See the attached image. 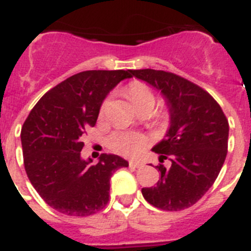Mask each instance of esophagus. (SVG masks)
Here are the masks:
<instances>
[{"instance_id": "34e87169", "label": "esophagus", "mask_w": 251, "mask_h": 251, "mask_svg": "<svg viewBox=\"0 0 251 251\" xmlns=\"http://www.w3.org/2000/svg\"><path fill=\"white\" fill-rule=\"evenodd\" d=\"M128 165H130V167H131V168H140V167H143V164H141L140 162H138V160H130V162H128Z\"/></svg>"}]
</instances>
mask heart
Segmentation results:
<instances>
[{
  "label": "heart",
  "instance_id": "1",
  "mask_svg": "<svg viewBox=\"0 0 251 251\" xmlns=\"http://www.w3.org/2000/svg\"><path fill=\"white\" fill-rule=\"evenodd\" d=\"M127 97L134 104V107H139L145 102H154V95L143 83H134L128 87ZM107 106V101L102 106V111ZM110 145L115 151L124 155H138L148 145V138L136 132H116L110 138Z\"/></svg>",
  "mask_w": 251,
  "mask_h": 251
}]
</instances>
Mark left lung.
Listing matches in <instances>:
<instances>
[{"mask_svg": "<svg viewBox=\"0 0 251 251\" xmlns=\"http://www.w3.org/2000/svg\"><path fill=\"white\" fill-rule=\"evenodd\" d=\"M162 93L169 113L164 138L152 147L159 160L156 186L143 188V197L160 210L180 211L202 198L221 171L228 141V121L220 104L201 87L177 74L155 69L128 71Z\"/></svg>", "mask_w": 251, "mask_h": 251, "instance_id": "left-lung-1", "label": "left lung"}]
</instances>
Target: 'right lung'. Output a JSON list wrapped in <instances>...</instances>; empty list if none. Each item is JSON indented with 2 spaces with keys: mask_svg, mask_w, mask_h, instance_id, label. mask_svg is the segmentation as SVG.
I'll return each mask as SVG.
<instances>
[{
  "mask_svg": "<svg viewBox=\"0 0 251 251\" xmlns=\"http://www.w3.org/2000/svg\"><path fill=\"white\" fill-rule=\"evenodd\" d=\"M128 71H86L74 74L45 93L21 130L24 164L40 197L58 212L89 216L110 197V179L128 162L102 154L99 163L83 159V135L96 125L104 99Z\"/></svg>",
  "mask_w": 251,
  "mask_h": 251,
  "instance_id": "obj_1",
  "label": "right lung"
}]
</instances>
